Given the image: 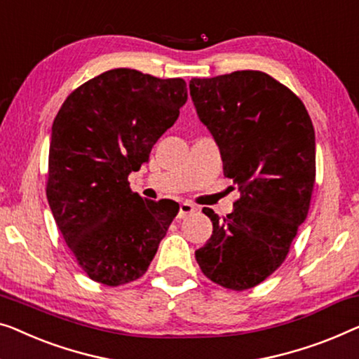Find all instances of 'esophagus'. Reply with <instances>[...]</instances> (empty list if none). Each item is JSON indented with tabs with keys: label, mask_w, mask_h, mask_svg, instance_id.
<instances>
[{
	"label": "esophagus",
	"mask_w": 359,
	"mask_h": 359,
	"mask_svg": "<svg viewBox=\"0 0 359 359\" xmlns=\"http://www.w3.org/2000/svg\"><path fill=\"white\" fill-rule=\"evenodd\" d=\"M196 212V207L191 204V202H181L180 204V214H178V217L180 218H184V217H188V215H191V214H194Z\"/></svg>",
	"instance_id": "esophagus-1"
}]
</instances>
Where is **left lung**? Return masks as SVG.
Returning a JSON list of instances; mask_svg holds the SVG:
<instances>
[{
	"label": "left lung",
	"mask_w": 359,
	"mask_h": 359,
	"mask_svg": "<svg viewBox=\"0 0 359 359\" xmlns=\"http://www.w3.org/2000/svg\"><path fill=\"white\" fill-rule=\"evenodd\" d=\"M201 121L220 147L223 173L241 192L226 217L204 209L214 231L196 251L202 273L243 292L282 266L316 184L313 121L298 95L262 71L191 79Z\"/></svg>",
	"instance_id": "8db88e82"
}]
</instances>
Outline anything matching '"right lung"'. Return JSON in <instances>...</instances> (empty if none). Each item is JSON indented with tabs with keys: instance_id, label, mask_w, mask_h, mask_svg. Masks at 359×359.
<instances>
[{
	"instance_id": "add662e5",
	"label": "right lung",
	"mask_w": 359,
	"mask_h": 359,
	"mask_svg": "<svg viewBox=\"0 0 359 359\" xmlns=\"http://www.w3.org/2000/svg\"><path fill=\"white\" fill-rule=\"evenodd\" d=\"M188 100L186 82L118 67L72 90L51 128L46 199L87 277L107 287L147 272L180 210L142 199L128 176Z\"/></svg>"
}]
</instances>
